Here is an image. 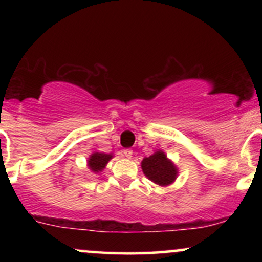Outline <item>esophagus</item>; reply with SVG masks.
Instances as JSON below:
<instances>
[{"label":"esophagus","instance_id":"1","mask_svg":"<svg viewBox=\"0 0 262 262\" xmlns=\"http://www.w3.org/2000/svg\"><path fill=\"white\" fill-rule=\"evenodd\" d=\"M132 155H133V150H130V149L123 150V156H124L125 159H130Z\"/></svg>","mask_w":262,"mask_h":262}]
</instances>
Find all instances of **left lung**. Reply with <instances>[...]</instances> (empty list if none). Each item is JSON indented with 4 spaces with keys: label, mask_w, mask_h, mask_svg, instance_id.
I'll use <instances>...</instances> for the list:
<instances>
[{
    "label": "left lung",
    "mask_w": 262,
    "mask_h": 262,
    "mask_svg": "<svg viewBox=\"0 0 262 262\" xmlns=\"http://www.w3.org/2000/svg\"><path fill=\"white\" fill-rule=\"evenodd\" d=\"M141 170L150 181L161 187H166L175 182L179 175L177 166L162 150H158L152 155L144 158L141 161Z\"/></svg>",
    "instance_id": "8db88e82"
}]
</instances>
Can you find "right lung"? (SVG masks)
<instances>
[{
  "instance_id": "1",
  "label": "right lung",
  "mask_w": 262,
  "mask_h": 262,
  "mask_svg": "<svg viewBox=\"0 0 262 262\" xmlns=\"http://www.w3.org/2000/svg\"><path fill=\"white\" fill-rule=\"evenodd\" d=\"M113 158V154H104V152L95 151L87 159V167L93 173H100L106 169L108 161Z\"/></svg>"
}]
</instances>
